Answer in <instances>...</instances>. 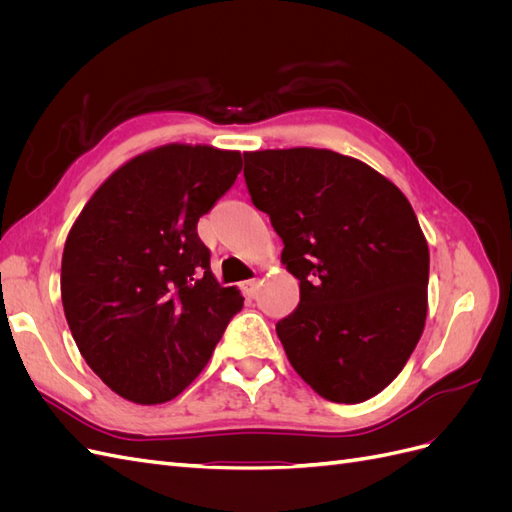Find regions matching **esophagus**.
Masks as SVG:
<instances>
[{
	"mask_svg": "<svg viewBox=\"0 0 512 512\" xmlns=\"http://www.w3.org/2000/svg\"><path fill=\"white\" fill-rule=\"evenodd\" d=\"M258 286H260V282L256 280V277H254V280H247V282L241 284V288H243V292L247 294V297H256Z\"/></svg>",
	"mask_w": 512,
	"mask_h": 512,
	"instance_id": "esophagus-1",
	"label": "esophagus"
}]
</instances>
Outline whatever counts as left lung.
<instances>
[{"label":"left lung","instance_id":"1","mask_svg":"<svg viewBox=\"0 0 512 512\" xmlns=\"http://www.w3.org/2000/svg\"><path fill=\"white\" fill-rule=\"evenodd\" d=\"M256 209L299 280L297 309L275 324L294 371L337 404L389 386L421 339L429 250L397 185L329 149L243 153Z\"/></svg>","mask_w":512,"mask_h":512}]
</instances>
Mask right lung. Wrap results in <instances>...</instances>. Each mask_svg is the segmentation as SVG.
I'll list each match as a JSON object with an SVG mask.
<instances>
[{
    "label": "right lung",
    "mask_w": 512,
    "mask_h": 512,
    "mask_svg": "<svg viewBox=\"0 0 512 512\" xmlns=\"http://www.w3.org/2000/svg\"><path fill=\"white\" fill-rule=\"evenodd\" d=\"M239 173V151L158 147L117 168L70 230L68 327L98 378L134 404L177 397L241 312V292L215 282L196 230Z\"/></svg>",
    "instance_id": "right-lung-1"
}]
</instances>
